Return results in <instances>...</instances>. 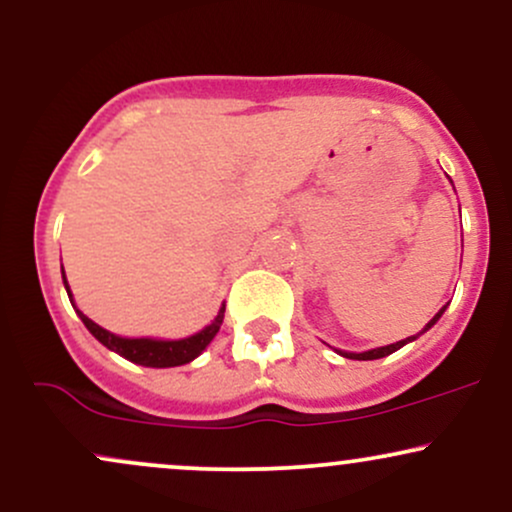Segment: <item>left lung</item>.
<instances>
[{
	"label": "left lung",
	"mask_w": 512,
	"mask_h": 512,
	"mask_svg": "<svg viewBox=\"0 0 512 512\" xmlns=\"http://www.w3.org/2000/svg\"><path fill=\"white\" fill-rule=\"evenodd\" d=\"M443 310H445V308H440V310H438L436 317H433V320L428 322V325L424 327V330H428V327H431V325H436V322H438V317L443 315ZM411 339H416V337H407V339H402V342H397V344H387V346H380V349H370V351H363V354H346V351H339V354L346 356V358H354V361H373V358H383V356H387V354H392V351L402 349V346L407 344V342H411Z\"/></svg>",
	"instance_id": "1"
}]
</instances>
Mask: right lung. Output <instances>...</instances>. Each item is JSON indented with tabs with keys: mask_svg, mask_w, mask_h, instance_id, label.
Returning a JSON list of instances; mask_svg holds the SVG:
<instances>
[{
	"mask_svg": "<svg viewBox=\"0 0 512 512\" xmlns=\"http://www.w3.org/2000/svg\"><path fill=\"white\" fill-rule=\"evenodd\" d=\"M62 279H64V269H62ZM67 281V279H64ZM69 293V286H67ZM223 310H219V315L214 317L209 327H204L202 332L192 334L187 339H178V342H163V339H125V337H117V334L103 330L98 327L91 317H86L81 310H76L81 317V322L88 327V332L98 339L103 346H108L110 351L115 354L125 356L127 361L139 363V366H149V368H173V366H182V363H190L192 358H197L207 349L211 339L216 337L219 332L221 322H223Z\"/></svg>",
	"mask_w": 512,
	"mask_h": 512,
	"instance_id": "add662e5",
	"label": "right lung"
}]
</instances>
